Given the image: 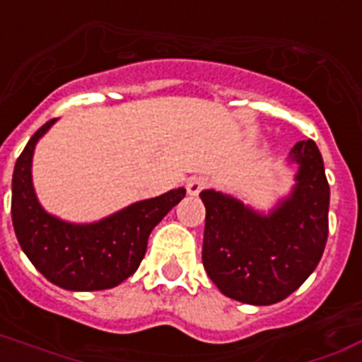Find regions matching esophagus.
Masks as SVG:
<instances>
[{
	"label": "esophagus",
	"instance_id": "obj_1",
	"mask_svg": "<svg viewBox=\"0 0 362 362\" xmlns=\"http://www.w3.org/2000/svg\"><path fill=\"white\" fill-rule=\"evenodd\" d=\"M207 185H209V179L204 177V175H200V177H192L189 183H187V190H189V194L196 196V194H200Z\"/></svg>",
	"mask_w": 362,
	"mask_h": 362
}]
</instances>
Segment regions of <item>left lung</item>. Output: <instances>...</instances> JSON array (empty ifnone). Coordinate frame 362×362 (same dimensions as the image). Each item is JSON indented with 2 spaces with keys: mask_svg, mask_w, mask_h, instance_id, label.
Masks as SVG:
<instances>
[{
  "mask_svg": "<svg viewBox=\"0 0 362 362\" xmlns=\"http://www.w3.org/2000/svg\"><path fill=\"white\" fill-rule=\"evenodd\" d=\"M296 187L270 215H259L232 196L202 190L206 228L202 260L223 295L268 306L295 293L315 270L329 236L330 189L313 139L291 151Z\"/></svg>",
  "mask_w": 362,
  "mask_h": 362,
  "instance_id": "left-lung-1",
  "label": "left lung"
}]
</instances>
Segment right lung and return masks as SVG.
I'll use <instances>...</instances> for the list:
<instances>
[{"label":"right lung","instance_id":"obj_1","mask_svg":"<svg viewBox=\"0 0 362 362\" xmlns=\"http://www.w3.org/2000/svg\"><path fill=\"white\" fill-rule=\"evenodd\" d=\"M45 122L18 156L13 172V226L22 251L50 283L67 291L117 287L139 268L147 240L185 189L137 202L94 225H69L43 211L32 185L33 147L54 124Z\"/></svg>","mask_w":362,"mask_h":362}]
</instances>
